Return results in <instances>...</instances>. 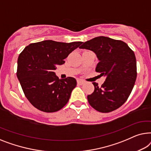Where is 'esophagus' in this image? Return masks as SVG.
<instances>
[{
  "label": "esophagus",
  "instance_id": "esophagus-1",
  "mask_svg": "<svg viewBox=\"0 0 151 151\" xmlns=\"http://www.w3.org/2000/svg\"><path fill=\"white\" fill-rule=\"evenodd\" d=\"M84 81L83 80H78L77 81V83L78 84V85H83V84H84Z\"/></svg>",
  "mask_w": 151,
  "mask_h": 151
}]
</instances>
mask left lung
I'll return each mask as SVG.
<instances>
[{"mask_svg": "<svg viewBox=\"0 0 151 151\" xmlns=\"http://www.w3.org/2000/svg\"><path fill=\"white\" fill-rule=\"evenodd\" d=\"M80 48L94 51L99 59L96 72L106 76L99 87L88 96L90 105L101 113H109L121 107L131 93L137 77L134 52L121 40L99 36L82 43Z\"/></svg>", "mask_w": 151, "mask_h": 151, "instance_id": "8db88e82", "label": "left lung"}]
</instances>
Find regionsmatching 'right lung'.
Returning a JSON list of instances; mask_svg holds the SVG:
<instances>
[{"instance_id": "obj_1", "label": "right lung", "mask_w": 151, "mask_h": 151, "mask_svg": "<svg viewBox=\"0 0 151 151\" xmlns=\"http://www.w3.org/2000/svg\"><path fill=\"white\" fill-rule=\"evenodd\" d=\"M82 43L44 40L30 44L20 52L17 77L25 96L36 109L52 113L68 102L76 81L70 76L59 80L54 70Z\"/></svg>"}]
</instances>
